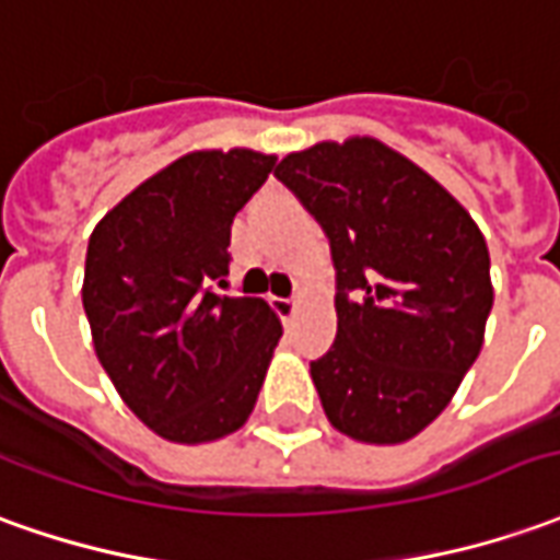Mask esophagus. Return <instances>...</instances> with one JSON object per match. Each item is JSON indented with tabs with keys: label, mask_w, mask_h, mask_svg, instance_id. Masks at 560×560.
I'll use <instances>...</instances> for the list:
<instances>
[{
	"label": "esophagus",
	"mask_w": 560,
	"mask_h": 560,
	"mask_svg": "<svg viewBox=\"0 0 560 560\" xmlns=\"http://www.w3.org/2000/svg\"><path fill=\"white\" fill-rule=\"evenodd\" d=\"M271 307L277 317L283 319V323H289V319L295 317V307H299V302H295V299H271Z\"/></svg>",
	"instance_id": "1"
}]
</instances>
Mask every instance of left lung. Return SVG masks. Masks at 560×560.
<instances>
[{
	"label": "left lung",
	"instance_id": "obj_1",
	"mask_svg": "<svg viewBox=\"0 0 560 560\" xmlns=\"http://www.w3.org/2000/svg\"><path fill=\"white\" fill-rule=\"evenodd\" d=\"M273 176L329 237L338 331L311 362L326 418L372 445L418 435L481 350L493 289L479 225L369 137L287 155Z\"/></svg>",
	"mask_w": 560,
	"mask_h": 560
}]
</instances>
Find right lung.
I'll list each match as a JSON object with an SVG mask.
<instances>
[{"instance_id": "right-lung-1", "label": "right lung", "mask_w": 560, "mask_h": 560, "mask_svg": "<svg viewBox=\"0 0 560 560\" xmlns=\"http://www.w3.org/2000/svg\"><path fill=\"white\" fill-rule=\"evenodd\" d=\"M277 158L191 152L130 191L88 241L81 302L100 365L170 442H213L249 418L280 319L222 295L231 222Z\"/></svg>"}]
</instances>
